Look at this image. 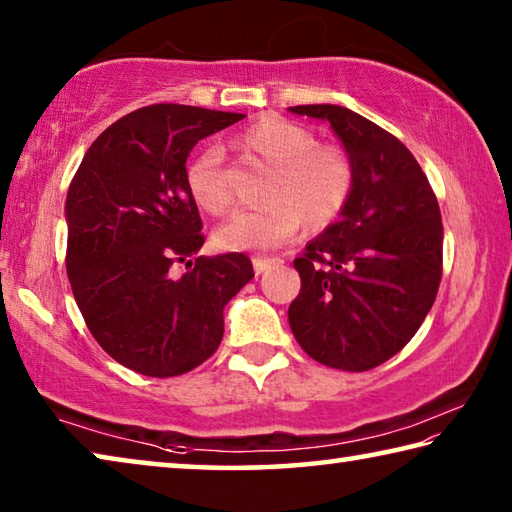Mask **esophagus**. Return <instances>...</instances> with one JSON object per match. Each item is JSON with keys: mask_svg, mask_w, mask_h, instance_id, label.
Wrapping results in <instances>:
<instances>
[{"mask_svg": "<svg viewBox=\"0 0 512 512\" xmlns=\"http://www.w3.org/2000/svg\"><path fill=\"white\" fill-rule=\"evenodd\" d=\"M280 264H282L280 257H253V266L257 275H262L271 266H280Z\"/></svg>", "mask_w": 512, "mask_h": 512, "instance_id": "1", "label": "esophagus"}]
</instances>
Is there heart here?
I'll return each mask as SVG.
<instances>
[{
    "label": "heart",
    "instance_id": "heart-1",
    "mask_svg": "<svg viewBox=\"0 0 512 512\" xmlns=\"http://www.w3.org/2000/svg\"><path fill=\"white\" fill-rule=\"evenodd\" d=\"M237 146L250 158L264 162L262 205L237 212L214 232L221 250L273 248L307 230H325L339 219L357 183L352 155L341 144L318 142L311 128L296 121L266 115L239 133ZM223 155L210 146L187 169V187L196 205L207 214H225L232 194L223 178Z\"/></svg>",
    "mask_w": 512,
    "mask_h": 512
}]
</instances>
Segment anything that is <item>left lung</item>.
I'll return each instance as SVG.
<instances>
[{"label": "left lung", "mask_w": 512, "mask_h": 512, "mask_svg": "<svg viewBox=\"0 0 512 512\" xmlns=\"http://www.w3.org/2000/svg\"><path fill=\"white\" fill-rule=\"evenodd\" d=\"M289 110L329 121L357 169L341 219L293 259L302 284L291 332L323 366L372 370L413 339L436 300L438 198L413 153L370 119L332 103Z\"/></svg>", "instance_id": "left-lung-1"}]
</instances>
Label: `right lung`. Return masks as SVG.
<instances>
[{
  "instance_id": "1",
  "label": "right lung",
  "mask_w": 512,
  "mask_h": 512,
  "mask_svg": "<svg viewBox=\"0 0 512 512\" xmlns=\"http://www.w3.org/2000/svg\"><path fill=\"white\" fill-rule=\"evenodd\" d=\"M246 115L155 103L108 126L69 185L67 277L94 339L121 366L176 377L223 339V307L255 277L244 253L196 257L205 244L187 187L198 140Z\"/></svg>"
}]
</instances>
